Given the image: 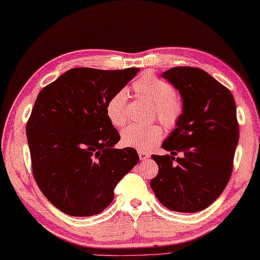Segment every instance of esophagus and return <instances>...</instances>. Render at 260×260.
Masks as SVG:
<instances>
[{
    "instance_id": "obj_1",
    "label": "esophagus",
    "mask_w": 260,
    "mask_h": 260,
    "mask_svg": "<svg viewBox=\"0 0 260 260\" xmlns=\"http://www.w3.org/2000/svg\"><path fill=\"white\" fill-rule=\"evenodd\" d=\"M138 155H139V158L141 160H145V159H147V158L150 157L149 153L146 152V151H139V152H138Z\"/></svg>"
}]
</instances>
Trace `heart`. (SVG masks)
Segmentation results:
<instances>
[{"mask_svg": "<svg viewBox=\"0 0 260 260\" xmlns=\"http://www.w3.org/2000/svg\"><path fill=\"white\" fill-rule=\"evenodd\" d=\"M134 89L141 98L155 104V115L164 125L173 128L177 124L183 113V102L174 94L171 84L151 74H146L134 84ZM126 99L128 93L125 89H120L108 101L107 115L115 126L123 125L126 121ZM161 137L162 130L157 124H130L121 131L122 145L139 151L151 149Z\"/></svg>", "mask_w": 260, "mask_h": 260, "instance_id": "heart-1", "label": "heart"}]
</instances>
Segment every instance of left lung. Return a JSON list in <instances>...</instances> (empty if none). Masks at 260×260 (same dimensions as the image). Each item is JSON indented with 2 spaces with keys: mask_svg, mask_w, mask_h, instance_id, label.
<instances>
[{
  "mask_svg": "<svg viewBox=\"0 0 260 260\" xmlns=\"http://www.w3.org/2000/svg\"><path fill=\"white\" fill-rule=\"evenodd\" d=\"M161 76L178 89L183 113L161 145L171 155L151 156L159 171L150 187L167 209L194 213L213 203L230 179L239 141L235 99L200 68L174 67ZM177 152L182 157L175 160Z\"/></svg>",
  "mask_w": 260,
  "mask_h": 260,
  "instance_id": "obj_1",
  "label": "left lung"
}]
</instances>
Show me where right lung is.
Wrapping results in <instances>:
<instances>
[{"label": "right lung", "mask_w": 260, "mask_h": 260, "mask_svg": "<svg viewBox=\"0 0 260 260\" xmlns=\"http://www.w3.org/2000/svg\"><path fill=\"white\" fill-rule=\"evenodd\" d=\"M138 72L73 68L38 94L26 123L32 173L42 194L63 213H101L139 161L134 148L115 149L120 135L107 115L109 99Z\"/></svg>", "instance_id": "obj_1"}]
</instances>
